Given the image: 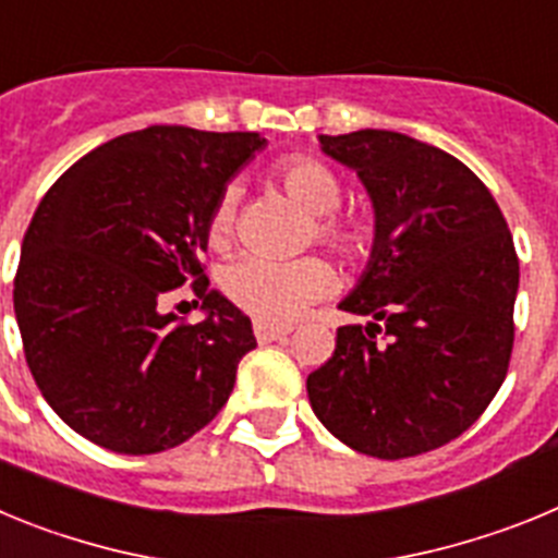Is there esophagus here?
Wrapping results in <instances>:
<instances>
[{"instance_id":"1","label":"esophagus","mask_w":558,"mask_h":558,"mask_svg":"<svg viewBox=\"0 0 558 558\" xmlns=\"http://www.w3.org/2000/svg\"><path fill=\"white\" fill-rule=\"evenodd\" d=\"M254 335L259 343H270V340H279L284 335H290V327H274V324L254 322Z\"/></svg>"}]
</instances>
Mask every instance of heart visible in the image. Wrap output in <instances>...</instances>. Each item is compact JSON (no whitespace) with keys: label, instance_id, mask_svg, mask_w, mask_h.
Listing matches in <instances>:
<instances>
[{"label":"heart","instance_id":"b5f03b06","mask_svg":"<svg viewBox=\"0 0 558 558\" xmlns=\"http://www.w3.org/2000/svg\"><path fill=\"white\" fill-rule=\"evenodd\" d=\"M274 179L282 184L295 204L313 215L315 240L338 251L347 259H360L372 251L374 229L368 220L340 215V181L324 161L313 156H288L276 161ZM240 186L229 184L220 192L218 204L209 218V243L223 245L234 231ZM223 293L240 310L259 322L284 324L302 315L313 302L332 290L335 274L318 256L299 259H270V256L248 254L226 265L220 274Z\"/></svg>","mask_w":558,"mask_h":558}]
</instances>
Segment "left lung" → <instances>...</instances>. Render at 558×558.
I'll list each match as a JSON object with an SVG mask.
<instances>
[{
	"label": "left lung",
	"mask_w": 558,
	"mask_h": 558,
	"mask_svg": "<svg viewBox=\"0 0 558 558\" xmlns=\"http://www.w3.org/2000/svg\"><path fill=\"white\" fill-rule=\"evenodd\" d=\"M374 206L372 259L338 304L368 315L338 329L307 377L322 425L352 450L413 458L470 430L509 372L520 259L500 206L450 153L397 131L318 136Z\"/></svg>",
	"instance_id": "left-lung-1"
}]
</instances>
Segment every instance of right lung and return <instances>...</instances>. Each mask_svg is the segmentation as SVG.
Instances as JSON below:
<instances>
[{"mask_svg": "<svg viewBox=\"0 0 558 558\" xmlns=\"http://www.w3.org/2000/svg\"><path fill=\"white\" fill-rule=\"evenodd\" d=\"M263 147L259 133L150 125L86 153L38 204L13 310L38 391L83 438L150 456L226 405L256 338L209 290L201 251L220 192ZM186 281L207 310L198 325L160 310Z\"/></svg>", "mask_w": 558, "mask_h": 558, "instance_id": "obj_1", "label": "right lung"}]
</instances>
